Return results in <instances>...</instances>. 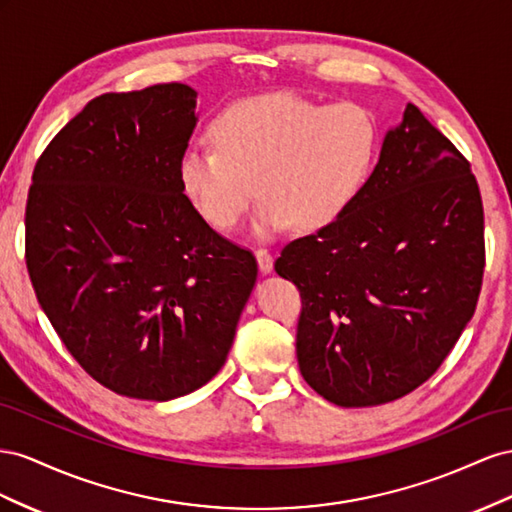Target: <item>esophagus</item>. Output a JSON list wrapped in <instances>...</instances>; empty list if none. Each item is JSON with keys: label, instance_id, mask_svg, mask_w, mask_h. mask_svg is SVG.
I'll use <instances>...</instances> for the list:
<instances>
[{"label": "esophagus", "instance_id": "1", "mask_svg": "<svg viewBox=\"0 0 512 512\" xmlns=\"http://www.w3.org/2000/svg\"><path fill=\"white\" fill-rule=\"evenodd\" d=\"M255 257H257V266H259V270H261V272H264V274L272 272L274 257H272V253L268 251V248H257V251H255Z\"/></svg>", "mask_w": 512, "mask_h": 512}]
</instances>
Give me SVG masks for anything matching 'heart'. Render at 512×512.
<instances>
[{
  "mask_svg": "<svg viewBox=\"0 0 512 512\" xmlns=\"http://www.w3.org/2000/svg\"><path fill=\"white\" fill-rule=\"evenodd\" d=\"M210 135L214 148L184 152L182 191L203 221L221 231L240 223L257 193L259 236L291 223L317 231L337 221L367 184L379 148L369 109L356 102L319 105L296 94L233 102Z\"/></svg>",
  "mask_w": 512,
  "mask_h": 512,
  "instance_id": "b5f03b06",
  "label": "heart"
}]
</instances>
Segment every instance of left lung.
<instances>
[{"label": "left lung", "mask_w": 512, "mask_h": 512, "mask_svg": "<svg viewBox=\"0 0 512 512\" xmlns=\"http://www.w3.org/2000/svg\"><path fill=\"white\" fill-rule=\"evenodd\" d=\"M274 270L302 298L306 384L341 407L405 397L440 369L476 311L485 214L470 163L407 105L352 206L289 242Z\"/></svg>", "instance_id": "8db88e82"}]
</instances>
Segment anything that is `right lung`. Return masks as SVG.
Here are the masks:
<instances>
[{"label": "right lung", "instance_id": "1", "mask_svg": "<svg viewBox=\"0 0 512 512\" xmlns=\"http://www.w3.org/2000/svg\"><path fill=\"white\" fill-rule=\"evenodd\" d=\"M195 96L184 83L96 96L40 154L27 195L42 311L83 371L130 399L208 384L257 279L253 253L182 191Z\"/></svg>", "mask_w": 512, "mask_h": 512}]
</instances>
